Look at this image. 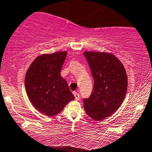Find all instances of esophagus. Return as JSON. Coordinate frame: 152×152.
<instances>
[{
	"label": "esophagus",
	"instance_id": "34e87169",
	"mask_svg": "<svg viewBox=\"0 0 152 152\" xmlns=\"http://www.w3.org/2000/svg\"><path fill=\"white\" fill-rule=\"evenodd\" d=\"M73 95L75 96V99L76 100H79V94L77 92H73Z\"/></svg>",
	"mask_w": 152,
	"mask_h": 152
}]
</instances>
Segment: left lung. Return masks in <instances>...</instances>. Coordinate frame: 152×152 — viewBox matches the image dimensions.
<instances>
[{
  "label": "left lung",
  "instance_id": "left-lung-1",
  "mask_svg": "<svg viewBox=\"0 0 152 152\" xmlns=\"http://www.w3.org/2000/svg\"><path fill=\"white\" fill-rule=\"evenodd\" d=\"M83 54L94 79L92 94L83 99L84 107L90 117L99 121L112 115L122 104L127 92V74L113 54L93 51Z\"/></svg>",
  "mask_w": 152,
  "mask_h": 152
}]
</instances>
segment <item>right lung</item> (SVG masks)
<instances>
[{"instance_id":"right-lung-1","label":"right lung","mask_w":152,"mask_h":152,"mask_svg":"<svg viewBox=\"0 0 152 152\" xmlns=\"http://www.w3.org/2000/svg\"><path fill=\"white\" fill-rule=\"evenodd\" d=\"M67 52L42 54L32 61L25 76V88L32 105L41 113L52 117L74 99L61 70Z\"/></svg>"}]
</instances>
